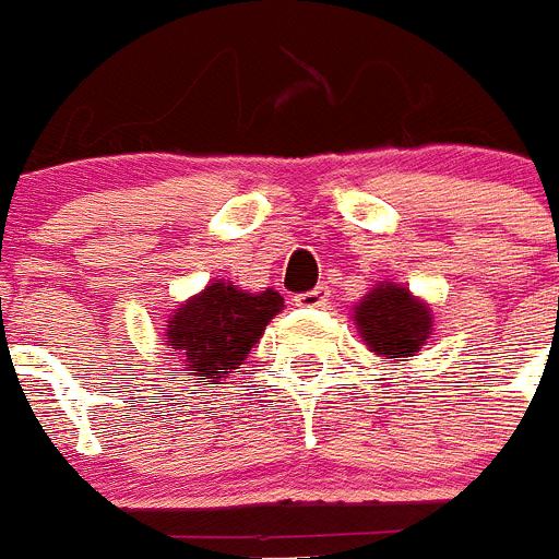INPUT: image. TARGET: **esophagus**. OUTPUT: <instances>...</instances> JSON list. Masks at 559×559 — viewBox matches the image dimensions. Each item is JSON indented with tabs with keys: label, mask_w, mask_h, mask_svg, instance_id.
<instances>
[{
	"label": "esophagus",
	"mask_w": 559,
	"mask_h": 559,
	"mask_svg": "<svg viewBox=\"0 0 559 559\" xmlns=\"http://www.w3.org/2000/svg\"><path fill=\"white\" fill-rule=\"evenodd\" d=\"M329 298H331V289L329 286H314V289L311 292H304V295H298V298H295V306H309V309H317V306H325L329 304Z\"/></svg>",
	"instance_id": "esophagus-1"
}]
</instances>
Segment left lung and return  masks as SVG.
I'll list each match as a JSON object with an SVG mask.
<instances>
[{"label":"left lung","mask_w":559,"mask_h":559,"mask_svg":"<svg viewBox=\"0 0 559 559\" xmlns=\"http://www.w3.org/2000/svg\"><path fill=\"white\" fill-rule=\"evenodd\" d=\"M354 325L370 354L386 365H401L420 354L435 331V314L409 286L379 281L354 306Z\"/></svg>","instance_id":"1"}]
</instances>
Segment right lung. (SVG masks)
<instances>
[{"mask_svg":"<svg viewBox=\"0 0 559 559\" xmlns=\"http://www.w3.org/2000/svg\"><path fill=\"white\" fill-rule=\"evenodd\" d=\"M281 309L284 298L275 289L248 292L217 278L169 311L164 345L189 376L219 384L239 370Z\"/></svg>","mask_w":559,"mask_h":559,"instance_id":"obj_1","label":"right lung"}]
</instances>
